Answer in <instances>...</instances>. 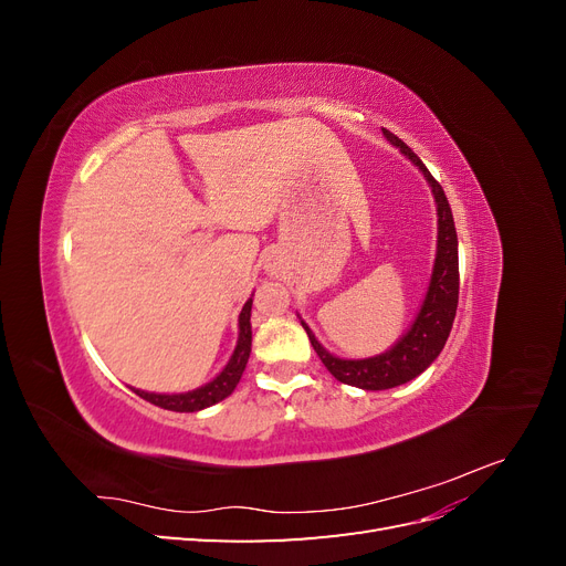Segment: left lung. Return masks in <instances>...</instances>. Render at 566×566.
<instances>
[{
    "label": "left lung",
    "mask_w": 566,
    "mask_h": 566,
    "mask_svg": "<svg viewBox=\"0 0 566 566\" xmlns=\"http://www.w3.org/2000/svg\"><path fill=\"white\" fill-rule=\"evenodd\" d=\"M387 139L399 146L406 156L413 160L427 181L432 184V191L437 198V214H439V241H437V262L432 271L430 290L422 302V310L397 347H391L387 354L364 358V361H345V358H335L333 354L325 352L318 339L306 328V335L312 339V347L318 354L323 366L331 370L335 380L361 387V389H389L403 385L408 380L418 378V375L430 366L439 352L443 349L451 333V325L458 310V287H460V273H458V235L453 214L449 208V200L443 196L441 184L430 175V169L422 165V160L410 150L397 134L389 129H382Z\"/></svg>",
    "instance_id": "8db88e82"
}]
</instances>
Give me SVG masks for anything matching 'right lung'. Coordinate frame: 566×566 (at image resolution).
Wrapping results in <instances>:
<instances>
[{
	"label": "right lung",
	"instance_id": "obj_1",
	"mask_svg": "<svg viewBox=\"0 0 566 566\" xmlns=\"http://www.w3.org/2000/svg\"><path fill=\"white\" fill-rule=\"evenodd\" d=\"M250 310H252V300L245 302L241 318H238V325H241V337H238V347L231 356V361L210 385H205L196 391H186V394H150V391H142V389H134V391L139 394L142 399H146L148 403H156L165 410H177V413H193V410H202L221 399H227L229 394L235 389L238 380H241V375H243L245 364L250 358V347H252Z\"/></svg>",
	"mask_w": 566,
	"mask_h": 566
}]
</instances>
